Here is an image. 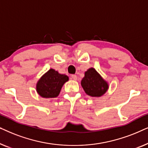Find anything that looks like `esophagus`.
I'll use <instances>...</instances> for the list:
<instances>
[{
  "label": "esophagus",
  "instance_id": "1",
  "mask_svg": "<svg viewBox=\"0 0 148 148\" xmlns=\"http://www.w3.org/2000/svg\"><path fill=\"white\" fill-rule=\"evenodd\" d=\"M71 78H72L73 80H77V77L76 75H71Z\"/></svg>",
  "mask_w": 148,
  "mask_h": 148
}]
</instances>
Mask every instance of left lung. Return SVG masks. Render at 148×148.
Here are the masks:
<instances>
[{
	"mask_svg": "<svg viewBox=\"0 0 148 148\" xmlns=\"http://www.w3.org/2000/svg\"><path fill=\"white\" fill-rule=\"evenodd\" d=\"M81 84L85 92L92 97L102 96L108 88V84L94 68L89 69L85 73V77Z\"/></svg>",
	"mask_w": 148,
	"mask_h": 148,
	"instance_id": "obj_1",
	"label": "left lung"
}]
</instances>
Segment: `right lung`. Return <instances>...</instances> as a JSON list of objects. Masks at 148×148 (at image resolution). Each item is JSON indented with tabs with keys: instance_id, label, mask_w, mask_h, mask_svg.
Returning <instances> with one entry per match:
<instances>
[{
	"instance_id": "1",
	"label": "right lung",
	"mask_w": 148,
	"mask_h": 148,
	"mask_svg": "<svg viewBox=\"0 0 148 148\" xmlns=\"http://www.w3.org/2000/svg\"><path fill=\"white\" fill-rule=\"evenodd\" d=\"M69 80L65 75L50 69L38 81L36 90L40 96L46 98H56L58 96L62 86Z\"/></svg>"
}]
</instances>
